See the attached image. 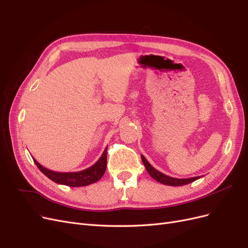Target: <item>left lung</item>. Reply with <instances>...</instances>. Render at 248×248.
Instances as JSON below:
<instances>
[{
	"mask_svg": "<svg viewBox=\"0 0 248 248\" xmlns=\"http://www.w3.org/2000/svg\"><path fill=\"white\" fill-rule=\"evenodd\" d=\"M141 157V160L142 163H144V166L147 170V171L149 172V175L151 176L153 179H155L156 181L160 182L161 184L164 185H170V186H182V185H186V184H189L193 181H196V180L200 179V177H191V178H187V179H178V178H172L170 176H167L162 174L159 170H157L156 169H154L151 164L148 162V160L145 158L144 156L140 155Z\"/></svg>",
	"mask_w": 248,
	"mask_h": 248,
	"instance_id": "1",
	"label": "left lung"
}]
</instances>
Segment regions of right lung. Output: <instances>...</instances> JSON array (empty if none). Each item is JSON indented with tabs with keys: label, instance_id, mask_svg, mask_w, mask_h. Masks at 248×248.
Instances as JSON below:
<instances>
[{
	"label": "right lung",
	"instance_id": "add662e5",
	"mask_svg": "<svg viewBox=\"0 0 248 248\" xmlns=\"http://www.w3.org/2000/svg\"><path fill=\"white\" fill-rule=\"evenodd\" d=\"M108 149V148H107ZM107 149L104 150L100 158L97 160L95 164L86 170L79 171H71V172H59L55 170H50L33 158L35 164L44 175L49 178L51 181L58 184L67 185L70 187H80L87 186L92 183H95L103 176L107 169Z\"/></svg>",
	"mask_w": 248,
	"mask_h": 248
}]
</instances>
